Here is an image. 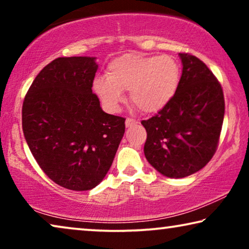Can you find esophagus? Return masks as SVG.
<instances>
[{
  "label": "esophagus",
  "instance_id": "1",
  "mask_svg": "<svg viewBox=\"0 0 249 249\" xmlns=\"http://www.w3.org/2000/svg\"><path fill=\"white\" fill-rule=\"evenodd\" d=\"M138 124V122L136 121V120H134V119H130V118L125 119V127H127V128L132 127V125H135V124Z\"/></svg>",
  "mask_w": 249,
  "mask_h": 249
}]
</instances>
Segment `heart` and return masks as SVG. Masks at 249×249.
Instances as JSON below:
<instances>
[{"instance_id": "heart-1", "label": "heart", "mask_w": 249, "mask_h": 249, "mask_svg": "<svg viewBox=\"0 0 249 249\" xmlns=\"http://www.w3.org/2000/svg\"><path fill=\"white\" fill-rule=\"evenodd\" d=\"M181 69L170 55H141L128 53L108 63L107 78L94 80L93 89L104 107L117 111L129 91L130 102L142 113L163 110L178 91Z\"/></svg>"}]
</instances>
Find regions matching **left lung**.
I'll list each match as a JSON object with an SVG mask.
<instances>
[{"label": "left lung", "mask_w": 249, "mask_h": 249, "mask_svg": "<svg viewBox=\"0 0 249 249\" xmlns=\"http://www.w3.org/2000/svg\"><path fill=\"white\" fill-rule=\"evenodd\" d=\"M178 91L155 117L142 121L145 158L168 178H185L203 169L216 151L224 117L221 85L196 56L179 53Z\"/></svg>", "instance_id": "left-lung-1"}]
</instances>
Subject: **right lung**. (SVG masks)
<instances>
[{
	"label": "right lung",
	"mask_w": 249,
	"mask_h": 249,
	"mask_svg": "<svg viewBox=\"0 0 249 249\" xmlns=\"http://www.w3.org/2000/svg\"><path fill=\"white\" fill-rule=\"evenodd\" d=\"M96 57H57L43 68L22 105V130L40 169L67 189L89 190L110 170L124 118L107 114L91 87Z\"/></svg>",
	"instance_id": "add662e5"
}]
</instances>
